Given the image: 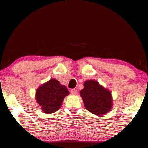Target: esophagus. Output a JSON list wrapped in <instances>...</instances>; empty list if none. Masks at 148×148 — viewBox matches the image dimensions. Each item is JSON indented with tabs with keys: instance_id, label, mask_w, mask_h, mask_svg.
<instances>
[{
	"instance_id": "obj_1",
	"label": "esophagus",
	"mask_w": 148,
	"mask_h": 148,
	"mask_svg": "<svg viewBox=\"0 0 148 148\" xmlns=\"http://www.w3.org/2000/svg\"><path fill=\"white\" fill-rule=\"evenodd\" d=\"M77 92V91L76 89H71V94H76Z\"/></svg>"
}]
</instances>
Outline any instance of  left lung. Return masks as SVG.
I'll return each instance as SVG.
<instances>
[{
    "instance_id": "1",
    "label": "left lung",
    "mask_w": 148,
    "mask_h": 148,
    "mask_svg": "<svg viewBox=\"0 0 148 148\" xmlns=\"http://www.w3.org/2000/svg\"><path fill=\"white\" fill-rule=\"evenodd\" d=\"M85 108L92 114L101 116L106 114L112 108V98L109 90L94 80L84 83V88L80 91Z\"/></svg>"
}]
</instances>
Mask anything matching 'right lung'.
<instances>
[{
    "instance_id": "obj_1",
    "label": "right lung",
    "mask_w": 148,
    "mask_h": 148,
    "mask_svg": "<svg viewBox=\"0 0 148 148\" xmlns=\"http://www.w3.org/2000/svg\"><path fill=\"white\" fill-rule=\"evenodd\" d=\"M69 94L65 86L58 80L51 79L40 86L36 91V99L44 113L55 112L60 108L64 98Z\"/></svg>"
}]
</instances>
